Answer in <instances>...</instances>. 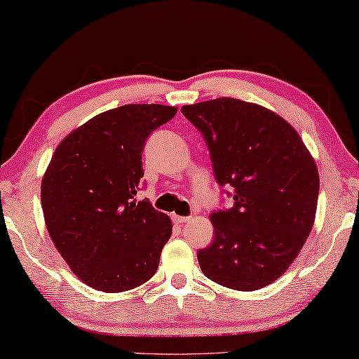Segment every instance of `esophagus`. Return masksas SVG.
<instances>
[{"instance_id":"34e87169","label":"esophagus","mask_w":359,"mask_h":359,"mask_svg":"<svg viewBox=\"0 0 359 359\" xmlns=\"http://www.w3.org/2000/svg\"><path fill=\"white\" fill-rule=\"evenodd\" d=\"M189 219H191L189 216H178V215H173V221L176 222V224H184V222H187Z\"/></svg>"}]
</instances>
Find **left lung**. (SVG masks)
<instances>
[{
	"label": "left lung",
	"mask_w": 359,
	"mask_h": 359,
	"mask_svg": "<svg viewBox=\"0 0 359 359\" xmlns=\"http://www.w3.org/2000/svg\"><path fill=\"white\" fill-rule=\"evenodd\" d=\"M181 113L207 141L215 178L233 198L210 216L215 238L197 252L202 272L231 290H261L286 272L313 227V157L283 117L259 104L222 97Z\"/></svg>",
	"instance_id": "obj_1"
}]
</instances>
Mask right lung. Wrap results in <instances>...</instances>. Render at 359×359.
<instances>
[{"label": "right lung", "mask_w": 359, "mask_h": 359, "mask_svg": "<svg viewBox=\"0 0 359 359\" xmlns=\"http://www.w3.org/2000/svg\"><path fill=\"white\" fill-rule=\"evenodd\" d=\"M176 108L124 104L92 117L52 156L41 205L47 232L76 277L93 290H133L156 273L172 221L138 201L141 152Z\"/></svg>", "instance_id": "obj_1"}]
</instances>
